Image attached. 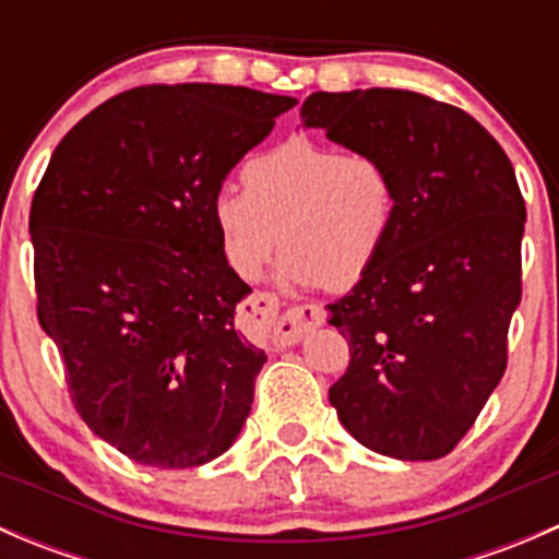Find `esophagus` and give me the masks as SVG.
<instances>
[{
  "label": "esophagus",
  "mask_w": 559,
  "mask_h": 559,
  "mask_svg": "<svg viewBox=\"0 0 559 559\" xmlns=\"http://www.w3.org/2000/svg\"><path fill=\"white\" fill-rule=\"evenodd\" d=\"M246 321L251 330L267 332V341L273 346H295L308 332L324 324V308L311 302V306H292L284 311L278 297L257 292L248 300Z\"/></svg>",
  "instance_id": "34e87169"
}]
</instances>
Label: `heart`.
<instances>
[{"mask_svg":"<svg viewBox=\"0 0 559 559\" xmlns=\"http://www.w3.org/2000/svg\"><path fill=\"white\" fill-rule=\"evenodd\" d=\"M240 178L243 191H218L211 216L243 278H257L281 243L286 284L348 289L379 262L397 224V180L373 154L300 134L248 159Z\"/></svg>","mask_w":559,"mask_h":559,"instance_id":"obj_1","label":"heart"}]
</instances>
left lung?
<instances>
[{
  "label": "left lung",
  "instance_id": "obj_1",
  "mask_svg": "<svg viewBox=\"0 0 559 559\" xmlns=\"http://www.w3.org/2000/svg\"><path fill=\"white\" fill-rule=\"evenodd\" d=\"M300 118L384 159L400 191L381 259L326 306L352 354L330 403L373 452L447 456L509 362L524 235L514 167L476 118L403 88L316 92Z\"/></svg>",
  "mask_w": 559,
  "mask_h": 559
}]
</instances>
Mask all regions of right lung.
Segmentation results:
<instances>
[{
  "label": "right lung",
  "mask_w": 559,
  "mask_h": 559,
  "mask_svg": "<svg viewBox=\"0 0 559 559\" xmlns=\"http://www.w3.org/2000/svg\"><path fill=\"white\" fill-rule=\"evenodd\" d=\"M295 97L178 83L116 94L56 145L29 213L37 319L81 419L129 460L194 467L243 430L267 362L211 207Z\"/></svg>",
  "instance_id": "right-lung-1"
}]
</instances>
